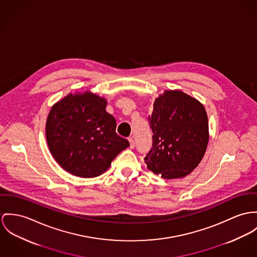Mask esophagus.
<instances>
[{
  "label": "esophagus",
  "instance_id": "esophagus-1",
  "mask_svg": "<svg viewBox=\"0 0 257 257\" xmlns=\"http://www.w3.org/2000/svg\"><path fill=\"white\" fill-rule=\"evenodd\" d=\"M128 140H129V142H130V148H131V149H134V148H135V142H134V140H133V138H129Z\"/></svg>",
  "mask_w": 257,
  "mask_h": 257
}]
</instances>
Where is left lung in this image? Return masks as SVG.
I'll use <instances>...</instances> for the list:
<instances>
[{
	"mask_svg": "<svg viewBox=\"0 0 257 257\" xmlns=\"http://www.w3.org/2000/svg\"><path fill=\"white\" fill-rule=\"evenodd\" d=\"M153 147L145 162L164 179L185 177L201 161L208 144V121L203 105L181 91H165L149 117Z\"/></svg>",
	"mask_w": 257,
	"mask_h": 257,
	"instance_id": "8db88e82",
	"label": "left lung"
}]
</instances>
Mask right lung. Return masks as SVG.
<instances>
[{
	"mask_svg": "<svg viewBox=\"0 0 257 257\" xmlns=\"http://www.w3.org/2000/svg\"><path fill=\"white\" fill-rule=\"evenodd\" d=\"M105 106V99L86 92L69 94L52 107L46 124L48 146L57 162L70 174L99 176L130 146L116 134V121Z\"/></svg>",
	"mask_w": 257,
	"mask_h": 257,
	"instance_id": "1",
	"label": "right lung"
}]
</instances>
